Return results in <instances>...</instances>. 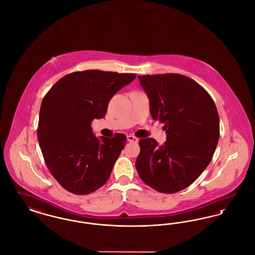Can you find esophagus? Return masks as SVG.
<instances>
[{
  "mask_svg": "<svg viewBox=\"0 0 255 255\" xmlns=\"http://www.w3.org/2000/svg\"><path fill=\"white\" fill-rule=\"evenodd\" d=\"M127 140L129 142H133V143H136L138 141V138L133 136V135H127Z\"/></svg>",
  "mask_w": 255,
  "mask_h": 255,
  "instance_id": "esophagus-1",
  "label": "esophagus"
}]
</instances>
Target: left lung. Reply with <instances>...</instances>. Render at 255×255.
Wrapping results in <instances>:
<instances>
[{
  "mask_svg": "<svg viewBox=\"0 0 255 255\" xmlns=\"http://www.w3.org/2000/svg\"><path fill=\"white\" fill-rule=\"evenodd\" d=\"M153 120L164 123L166 141L141 138L135 168L161 193L189 186L206 169L218 144L220 122L213 99L193 79L178 73L137 76Z\"/></svg>",
  "mask_w": 255,
  "mask_h": 255,
  "instance_id": "8db88e82",
  "label": "left lung"
}]
</instances>
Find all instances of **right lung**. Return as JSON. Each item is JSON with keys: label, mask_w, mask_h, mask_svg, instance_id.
Listing matches in <instances>:
<instances>
[{"label": "right lung", "mask_w": 255, "mask_h": 255, "mask_svg": "<svg viewBox=\"0 0 255 255\" xmlns=\"http://www.w3.org/2000/svg\"><path fill=\"white\" fill-rule=\"evenodd\" d=\"M135 76L75 72L62 77L43 98L38 141L49 172L69 192L90 194L108 181L127 137L116 133L97 138L91 123L104 118L111 98Z\"/></svg>", "instance_id": "right-lung-1"}]
</instances>
